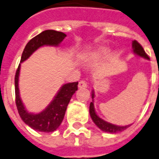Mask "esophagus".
<instances>
[{
	"label": "esophagus",
	"instance_id": "obj_1",
	"mask_svg": "<svg viewBox=\"0 0 159 159\" xmlns=\"http://www.w3.org/2000/svg\"><path fill=\"white\" fill-rule=\"evenodd\" d=\"M87 83L85 80H80L79 82V88H86Z\"/></svg>",
	"mask_w": 159,
	"mask_h": 159
}]
</instances>
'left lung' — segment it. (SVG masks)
<instances>
[{"label":"left lung","instance_id":"8db88e82","mask_svg":"<svg viewBox=\"0 0 159 159\" xmlns=\"http://www.w3.org/2000/svg\"><path fill=\"white\" fill-rule=\"evenodd\" d=\"M133 46V50L134 54L138 55L139 56H141V57L144 58L146 60H149V57L148 55L145 53L143 48L139 43L138 42L137 40H134L132 43ZM92 99H93L94 97V93H93V91L92 92ZM89 114H90L91 119H93V121L94 124H96L97 126L99 127V129L104 131V132L110 133V134H116V133H119L124 131V129H126L127 128H129L130 125H126V126H118V125H114V124H112L110 123H108V122L104 121V119H100L98 115L95 113V110H94V107H93V102H91L90 104H89Z\"/></svg>","mask_w":159,"mask_h":159}]
</instances>
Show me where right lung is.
I'll list each match as a JSON object with an SVG mask.
<instances>
[{
  "label": "right lung",
  "mask_w": 159,
  "mask_h": 159,
  "mask_svg": "<svg viewBox=\"0 0 159 159\" xmlns=\"http://www.w3.org/2000/svg\"><path fill=\"white\" fill-rule=\"evenodd\" d=\"M66 35L65 33L53 30H47L37 35L25 45L22 53L20 62H23L32 55L33 52L43 45H55L57 46L61 43ZM20 64L16 72L15 76V92H16V104L20 116L23 121L31 129L40 132L50 133L58 129L62 123L66 109L70 99L75 91L78 89V82L68 83L60 88L55 99L47 106V108L39 114H30L26 111L20 98L19 74Z\"/></svg>",
  "instance_id": "obj_1"
}]
</instances>
